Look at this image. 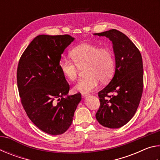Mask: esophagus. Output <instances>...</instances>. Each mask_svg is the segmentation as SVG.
Listing matches in <instances>:
<instances>
[{
    "label": "esophagus",
    "instance_id": "esophagus-1",
    "mask_svg": "<svg viewBox=\"0 0 160 160\" xmlns=\"http://www.w3.org/2000/svg\"><path fill=\"white\" fill-rule=\"evenodd\" d=\"M88 96V94H85V93H82V97H83V98H85V97H87Z\"/></svg>",
    "mask_w": 160,
    "mask_h": 160
}]
</instances>
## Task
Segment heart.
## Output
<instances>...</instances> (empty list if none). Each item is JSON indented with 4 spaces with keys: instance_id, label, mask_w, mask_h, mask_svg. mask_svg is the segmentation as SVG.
Segmentation results:
<instances>
[{
    "instance_id": "1",
    "label": "heart",
    "mask_w": 160,
    "mask_h": 160,
    "mask_svg": "<svg viewBox=\"0 0 160 160\" xmlns=\"http://www.w3.org/2000/svg\"><path fill=\"white\" fill-rule=\"evenodd\" d=\"M72 59L63 58L59 67L68 80L73 81L78 76L79 68L85 67V78L80 79L74 86L75 92L88 94L95 90L100 80L107 82L112 79L115 70L113 53L107 48H100L92 44H82L70 51Z\"/></svg>"
}]
</instances>
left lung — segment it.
Wrapping results in <instances>:
<instances>
[{"instance_id": "1", "label": "left lung", "mask_w": 160, "mask_h": 160, "mask_svg": "<svg viewBox=\"0 0 160 160\" xmlns=\"http://www.w3.org/2000/svg\"><path fill=\"white\" fill-rule=\"evenodd\" d=\"M94 35L106 37L112 42L116 63L112 80L98 92L100 107L96 118L103 126L118 128L132 118L141 99L142 56L131 39L120 31L113 29Z\"/></svg>"}]
</instances>
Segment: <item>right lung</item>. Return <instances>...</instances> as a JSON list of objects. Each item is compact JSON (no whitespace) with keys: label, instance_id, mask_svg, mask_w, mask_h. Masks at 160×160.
Returning a JSON list of instances; mask_svg holds the SVG:
<instances>
[{"label":"right lung","instance_id":"right-lung-1","mask_svg":"<svg viewBox=\"0 0 160 160\" xmlns=\"http://www.w3.org/2000/svg\"><path fill=\"white\" fill-rule=\"evenodd\" d=\"M68 34H41L20 59L17 82L22 104L35 126L48 134H63L71 126L81 94L70 86L59 67L64 50L74 41Z\"/></svg>","mask_w":160,"mask_h":160}]
</instances>
